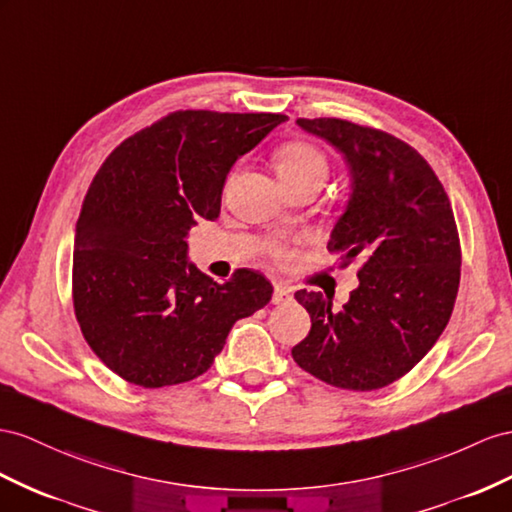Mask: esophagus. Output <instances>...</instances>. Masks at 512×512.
Returning <instances> with one entry per match:
<instances>
[{"label": "esophagus", "mask_w": 512, "mask_h": 512, "mask_svg": "<svg viewBox=\"0 0 512 512\" xmlns=\"http://www.w3.org/2000/svg\"><path fill=\"white\" fill-rule=\"evenodd\" d=\"M272 303L274 305H287V303H292V292L287 290L285 285H274V294H272Z\"/></svg>", "instance_id": "1"}]
</instances>
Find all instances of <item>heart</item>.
Segmentation results:
<instances>
[{
  "label": "heart",
  "instance_id": "heart-1",
  "mask_svg": "<svg viewBox=\"0 0 512 512\" xmlns=\"http://www.w3.org/2000/svg\"><path fill=\"white\" fill-rule=\"evenodd\" d=\"M274 168L283 181V186H296V183L318 181L322 183L326 173H329V164L320 149L313 147L309 142H287L274 153ZM272 255L277 259H287L290 251L283 244H274Z\"/></svg>",
  "mask_w": 512,
  "mask_h": 512
}]
</instances>
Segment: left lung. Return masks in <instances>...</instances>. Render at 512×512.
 <instances>
[{
  "instance_id": "left-lung-1",
  "label": "left lung",
  "mask_w": 512,
  "mask_h": 512,
  "mask_svg": "<svg viewBox=\"0 0 512 512\" xmlns=\"http://www.w3.org/2000/svg\"><path fill=\"white\" fill-rule=\"evenodd\" d=\"M296 125L348 164L350 196L326 248L342 266L355 257L363 266L339 311L329 294H294L311 331L292 357L333 387H387L424 359L452 316L461 244L450 199L424 157L396 136L342 119Z\"/></svg>"
}]
</instances>
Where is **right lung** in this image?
<instances>
[{"instance_id": "obj_1", "label": "right lung", "mask_w": 512, "mask_h": 512, "mask_svg": "<svg viewBox=\"0 0 512 512\" xmlns=\"http://www.w3.org/2000/svg\"><path fill=\"white\" fill-rule=\"evenodd\" d=\"M285 114L173 112L116 147L75 227L73 307L88 346L131 385L188 383L231 326L272 298L261 272L216 283L188 261L190 229L220 214L231 166Z\"/></svg>"}]
</instances>
